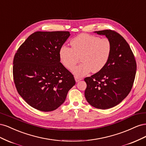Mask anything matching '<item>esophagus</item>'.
Listing matches in <instances>:
<instances>
[{"mask_svg": "<svg viewBox=\"0 0 146 146\" xmlns=\"http://www.w3.org/2000/svg\"><path fill=\"white\" fill-rule=\"evenodd\" d=\"M75 80H76V82H80L81 80H82V79L81 78H80V77H78L75 76Z\"/></svg>", "mask_w": 146, "mask_h": 146, "instance_id": "34e87169", "label": "esophagus"}]
</instances>
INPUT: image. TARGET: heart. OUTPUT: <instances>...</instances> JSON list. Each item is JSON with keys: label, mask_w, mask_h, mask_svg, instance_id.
Returning <instances> with one entry per match:
<instances>
[{"label": "heart", "mask_w": 146, "mask_h": 146, "mask_svg": "<svg viewBox=\"0 0 146 146\" xmlns=\"http://www.w3.org/2000/svg\"><path fill=\"white\" fill-rule=\"evenodd\" d=\"M70 44V48L66 46L60 48L59 58L61 64L69 70L74 68L80 58L82 63L72 70L78 77L86 76L91 71H100L108 63L112 49L108 38H100L85 33L72 39Z\"/></svg>", "instance_id": "obj_1"}]
</instances>
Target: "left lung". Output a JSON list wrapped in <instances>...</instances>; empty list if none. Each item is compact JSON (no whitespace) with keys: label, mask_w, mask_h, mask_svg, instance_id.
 <instances>
[{"label":"left lung","mask_w":146,"mask_h":146,"mask_svg":"<svg viewBox=\"0 0 146 146\" xmlns=\"http://www.w3.org/2000/svg\"><path fill=\"white\" fill-rule=\"evenodd\" d=\"M105 35L111 42L109 60L100 71L86 77L85 96L92 107L111 108L129 94L135 80L136 63L129 44L120 34L111 30L95 32Z\"/></svg>","instance_id":"8db88e82"}]
</instances>
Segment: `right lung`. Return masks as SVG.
I'll return each mask as SVG.
<instances>
[{
	"label": "right lung",
	"mask_w": 146,
	"mask_h": 146,
	"mask_svg": "<svg viewBox=\"0 0 146 146\" xmlns=\"http://www.w3.org/2000/svg\"><path fill=\"white\" fill-rule=\"evenodd\" d=\"M69 36L64 31L35 32L15 55L13 74L16 90L26 102L39 111L58 108L76 84L58 55Z\"/></svg>",
	"instance_id": "1"
}]
</instances>
